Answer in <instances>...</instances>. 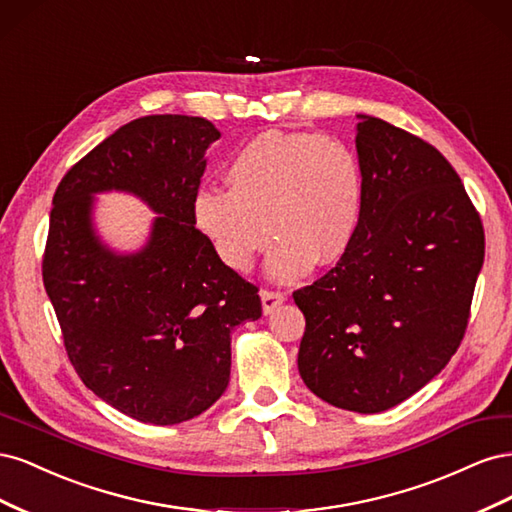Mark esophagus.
Listing matches in <instances>:
<instances>
[{
    "mask_svg": "<svg viewBox=\"0 0 512 512\" xmlns=\"http://www.w3.org/2000/svg\"><path fill=\"white\" fill-rule=\"evenodd\" d=\"M260 299H262V312L271 314L277 305H282L286 301V294L280 290H260Z\"/></svg>",
    "mask_w": 512,
    "mask_h": 512,
    "instance_id": "esophagus-1",
    "label": "esophagus"
}]
</instances>
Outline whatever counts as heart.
Returning <instances> with one entry per match:
<instances>
[{"mask_svg":"<svg viewBox=\"0 0 512 512\" xmlns=\"http://www.w3.org/2000/svg\"><path fill=\"white\" fill-rule=\"evenodd\" d=\"M226 183L196 192L192 218L235 271L252 269L273 232L267 271L277 282L297 280L316 260L342 258L359 230L363 168L339 138L262 132L230 160Z\"/></svg>","mask_w":512,"mask_h":512,"instance_id":"heart-1","label":"heart"}]
</instances>
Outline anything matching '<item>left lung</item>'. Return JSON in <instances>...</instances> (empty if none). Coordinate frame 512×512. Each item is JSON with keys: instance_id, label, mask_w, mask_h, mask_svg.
Wrapping results in <instances>:
<instances>
[{"instance_id": "8db88e82", "label": "left lung", "mask_w": 512, "mask_h": 512, "mask_svg": "<svg viewBox=\"0 0 512 512\" xmlns=\"http://www.w3.org/2000/svg\"><path fill=\"white\" fill-rule=\"evenodd\" d=\"M363 211L348 252L294 290L299 374L327 404L374 414L436 378L466 335L485 230L442 153L359 115Z\"/></svg>"}]
</instances>
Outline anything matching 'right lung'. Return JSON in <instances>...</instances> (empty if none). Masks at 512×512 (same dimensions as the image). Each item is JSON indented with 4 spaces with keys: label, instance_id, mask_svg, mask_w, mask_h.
Instances as JSON below:
<instances>
[{
    "label": "right lung",
    "instance_id": "add662e5",
    "mask_svg": "<svg viewBox=\"0 0 512 512\" xmlns=\"http://www.w3.org/2000/svg\"><path fill=\"white\" fill-rule=\"evenodd\" d=\"M220 132L188 115L119 128L57 185L42 258L68 359L87 389L141 423L190 421L230 380V333L258 320V288L194 228L205 151ZM130 191L161 215L134 255H115L90 224L93 194Z\"/></svg>",
    "mask_w": 512,
    "mask_h": 512
}]
</instances>
